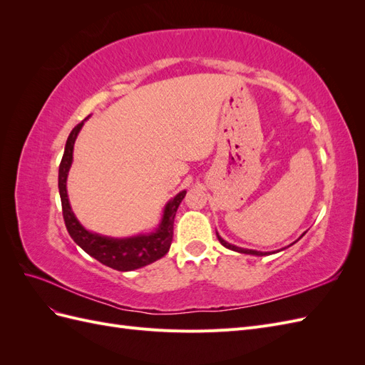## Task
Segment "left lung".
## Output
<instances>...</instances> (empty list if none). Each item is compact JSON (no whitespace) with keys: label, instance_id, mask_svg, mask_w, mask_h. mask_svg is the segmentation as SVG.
<instances>
[{"label":"left lung","instance_id":"1","mask_svg":"<svg viewBox=\"0 0 365 365\" xmlns=\"http://www.w3.org/2000/svg\"><path fill=\"white\" fill-rule=\"evenodd\" d=\"M306 233H303L300 237H298L295 242H298V240H300L303 236H304ZM216 236H217V239H219V242H220V244H222L225 248H228V250H233V251H236V252H242V254H250V256H269V254H274V252H279V251H283V250H286V248H288V247H284V248H282V250H277V251H272V252H263V251H256V250H247V248H240V247H236V245H233V244H228V242L227 240H224L222 237H220L219 236V233H217V231H216ZM295 242H292V244L291 245H294L295 244ZM289 245V247H291Z\"/></svg>","mask_w":365,"mask_h":365}]
</instances>
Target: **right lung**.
I'll use <instances>...</instances> for the list:
<instances>
[{"label": "right lung", "mask_w": 365, "mask_h": 365, "mask_svg": "<svg viewBox=\"0 0 365 365\" xmlns=\"http://www.w3.org/2000/svg\"><path fill=\"white\" fill-rule=\"evenodd\" d=\"M88 117L70 132L59 165V195L65 227H67L68 233L76 244L96 260L117 271H134L146 267L149 263H153L168 254L173 239V220L176 210H178L181 201L184 200L187 190L180 192L164 205L160 224L150 233L130 237H109L86 230L73 213L67 193V178L73 164L76 138L79 135Z\"/></svg>", "instance_id": "right-lung-1"}]
</instances>
